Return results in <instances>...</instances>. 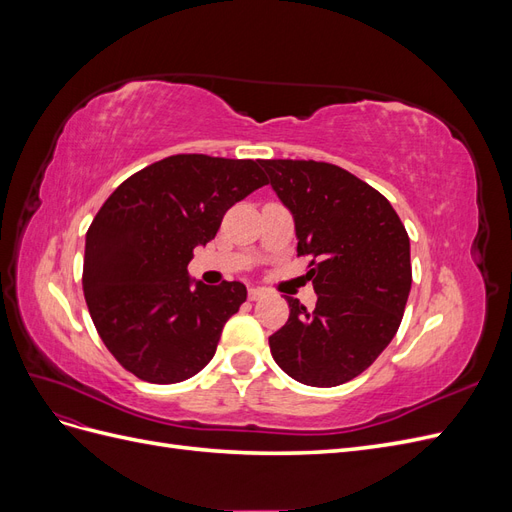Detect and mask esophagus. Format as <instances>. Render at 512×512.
<instances>
[{
	"label": "esophagus",
	"instance_id": "34e87169",
	"mask_svg": "<svg viewBox=\"0 0 512 512\" xmlns=\"http://www.w3.org/2000/svg\"><path fill=\"white\" fill-rule=\"evenodd\" d=\"M267 294V290L265 288H250L247 290V297H250V301H258V299H262Z\"/></svg>",
	"mask_w": 512,
	"mask_h": 512
}]
</instances>
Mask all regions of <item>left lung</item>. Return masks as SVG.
I'll use <instances>...</instances> for the list:
<instances>
[{
  "mask_svg": "<svg viewBox=\"0 0 512 512\" xmlns=\"http://www.w3.org/2000/svg\"><path fill=\"white\" fill-rule=\"evenodd\" d=\"M292 213L297 252L318 294L307 312L288 297L290 318L269 337L275 363L309 386L344 384L391 344L412 286L410 239L380 192L348 170L314 160H260Z\"/></svg>",
  "mask_w": 512,
  "mask_h": 512,
  "instance_id": "1",
  "label": "left lung"
}]
</instances>
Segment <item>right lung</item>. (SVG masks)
Here are the masks:
<instances>
[{
  "mask_svg": "<svg viewBox=\"0 0 512 512\" xmlns=\"http://www.w3.org/2000/svg\"><path fill=\"white\" fill-rule=\"evenodd\" d=\"M262 185L260 162L179 153L106 198L85 237L83 292L104 346L136 378L175 384L213 359L247 290L207 286L188 265L224 213Z\"/></svg>",
  "mask_w": 512,
  "mask_h": 512,
  "instance_id": "add662e5",
  "label": "right lung"
}]
</instances>
